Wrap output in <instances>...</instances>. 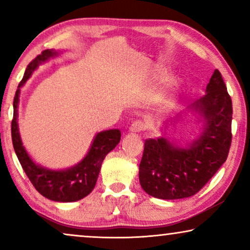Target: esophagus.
<instances>
[{
    "mask_svg": "<svg viewBox=\"0 0 250 250\" xmlns=\"http://www.w3.org/2000/svg\"><path fill=\"white\" fill-rule=\"evenodd\" d=\"M146 129V123L142 121H135L133 122L131 126H129V131L133 133H139Z\"/></svg>",
    "mask_w": 250,
    "mask_h": 250,
    "instance_id": "esophagus-1",
    "label": "esophagus"
}]
</instances>
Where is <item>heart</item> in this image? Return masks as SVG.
I'll use <instances>...</instances> for the list:
<instances>
[{
  "label": "heart",
  "instance_id": "b5f03b06",
  "mask_svg": "<svg viewBox=\"0 0 250 250\" xmlns=\"http://www.w3.org/2000/svg\"><path fill=\"white\" fill-rule=\"evenodd\" d=\"M174 90H175V88H174V85H172V86H170V87L168 88V91H167L166 93L163 95V98H162V104H169V102H170V98H172V94H173Z\"/></svg>",
  "mask_w": 250,
  "mask_h": 250
}]
</instances>
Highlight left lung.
I'll return each mask as SVG.
<instances>
[{"label":"left lung","instance_id":"8db88e82","mask_svg":"<svg viewBox=\"0 0 250 250\" xmlns=\"http://www.w3.org/2000/svg\"><path fill=\"white\" fill-rule=\"evenodd\" d=\"M187 111L203 123L192 141L180 146L165 136L146 140L139 180L150 196L165 200L193 196L228 158L232 140V101L217 69L211 75L206 94ZM179 119H182V115L175 121Z\"/></svg>","mask_w":250,"mask_h":250}]
</instances>
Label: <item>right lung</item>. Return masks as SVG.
<instances>
[{
  "instance_id": "add662e5",
  "label": "right lung",
  "mask_w": 250,
  "mask_h": 250,
  "mask_svg": "<svg viewBox=\"0 0 250 250\" xmlns=\"http://www.w3.org/2000/svg\"><path fill=\"white\" fill-rule=\"evenodd\" d=\"M59 51L45 50L37 56L26 68L21 82L13 99V119L11 123L12 143L16 155L26 175L39 192L47 199L59 203H71L83 199L92 192L97 183L101 165L105 156L115 149L121 141L119 129H108L98 133L88 149V152L76 165L64 169H50L39 165L30 158L22 146L18 126V104L21 88L40 64L51 58L59 56Z\"/></svg>"
}]
</instances>
